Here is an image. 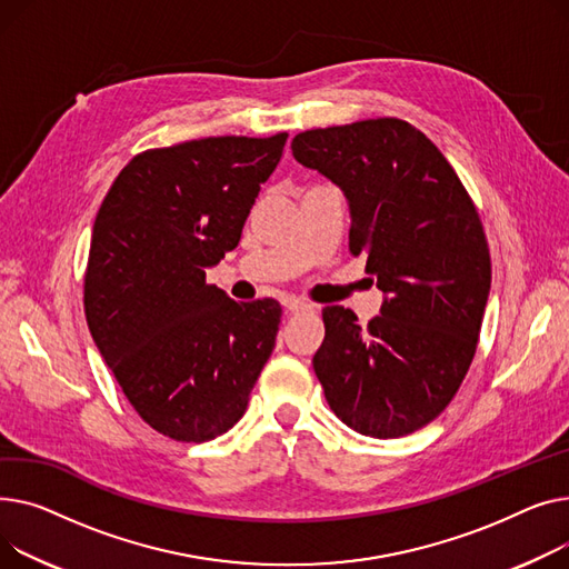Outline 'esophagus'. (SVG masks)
Segmentation results:
<instances>
[{
    "instance_id": "esophagus-1",
    "label": "esophagus",
    "mask_w": 569,
    "mask_h": 569,
    "mask_svg": "<svg viewBox=\"0 0 569 569\" xmlns=\"http://www.w3.org/2000/svg\"><path fill=\"white\" fill-rule=\"evenodd\" d=\"M282 306H284V310L291 312V315L315 310L312 303H308V300H300V298H296V296H284V298H282Z\"/></svg>"
}]
</instances>
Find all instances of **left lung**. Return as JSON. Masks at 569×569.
Masks as SVG:
<instances>
[{
  "label": "left lung",
  "mask_w": 569,
  "mask_h": 569,
  "mask_svg": "<svg viewBox=\"0 0 569 569\" xmlns=\"http://www.w3.org/2000/svg\"><path fill=\"white\" fill-rule=\"evenodd\" d=\"M293 158L347 197L353 254L383 293L367 328L342 306L323 310L312 358L336 416L375 439L437 418L476 353L491 287L480 216L443 153L402 119L298 132Z\"/></svg>",
  "instance_id": "1"
}]
</instances>
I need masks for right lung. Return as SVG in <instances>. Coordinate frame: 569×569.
I'll list each match as a JSON object with an SVG mask.
<instances>
[{
    "instance_id": "obj_1",
    "label": "right lung",
    "mask_w": 569,
    "mask_h": 569,
    "mask_svg": "<svg viewBox=\"0 0 569 569\" xmlns=\"http://www.w3.org/2000/svg\"><path fill=\"white\" fill-rule=\"evenodd\" d=\"M284 142L278 132L144 151L98 209L84 276L91 338L128 402L174 441L237 425L276 347L278 300L237 303L207 271L239 246Z\"/></svg>"
}]
</instances>
